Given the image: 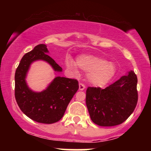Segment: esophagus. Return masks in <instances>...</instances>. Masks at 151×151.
Wrapping results in <instances>:
<instances>
[{
	"label": "esophagus",
	"instance_id": "34e87169",
	"mask_svg": "<svg viewBox=\"0 0 151 151\" xmlns=\"http://www.w3.org/2000/svg\"><path fill=\"white\" fill-rule=\"evenodd\" d=\"M84 89H85V85L80 83V84H79V89L80 90V91H83Z\"/></svg>",
	"mask_w": 151,
	"mask_h": 151
}]
</instances>
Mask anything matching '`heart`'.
I'll list each match as a JSON object with an SVG mask.
<instances>
[{
	"mask_svg": "<svg viewBox=\"0 0 151 151\" xmlns=\"http://www.w3.org/2000/svg\"><path fill=\"white\" fill-rule=\"evenodd\" d=\"M66 66L72 73L79 74L77 67L87 73V79L90 84L98 87H103L115 75L116 67L112 62L93 55H80L76 60V63L72 58L67 57Z\"/></svg>",
	"mask_w": 151,
	"mask_h": 151,
	"instance_id": "obj_1",
	"label": "heart"
}]
</instances>
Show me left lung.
I'll return each instance as SVG.
<instances>
[{
    "mask_svg": "<svg viewBox=\"0 0 151 151\" xmlns=\"http://www.w3.org/2000/svg\"><path fill=\"white\" fill-rule=\"evenodd\" d=\"M137 82L136 74L130 71L104 89L88 87L86 104L91 121L100 126H114L124 122L138 102Z\"/></svg>",
    "mask_w": 151,
    "mask_h": 151,
    "instance_id": "obj_1",
    "label": "left lung"
}]
</instances>
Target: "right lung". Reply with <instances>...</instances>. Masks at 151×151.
<instances>
[{"mask_svg": "<svg viewBox=\"0 0 151 151\" xmlns=\"http://www.w3.org/2000/svg\"><path fill=\"white\" fill-rule=\"evenodd\" d=\"M44 44L35 46L20 60L15 74V96L17 104L24 114L36 122L53 124L63 117L67 106L79 89L77 79L57 77L46 89L40 92L32 91L27 86L25 78L31 64L42 60L51 65L54 71L62 69L50 58Z\"/></svg>", "mask_w": 151, "mask_h": 151, "instance_id": "add662e5", "label": "right lung"}]
</instances>
